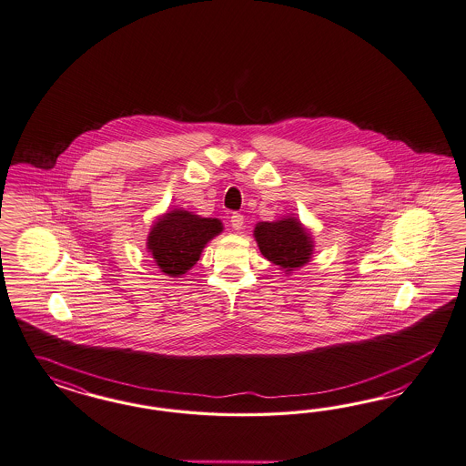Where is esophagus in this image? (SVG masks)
<instances>
[{
	"mask_svg": "<svg viewBox=\"0 0 466 466\" xmlns=\"http://www.w3.org/2000/svg\"><path fill=\"white\" fill-rule=\"evenodd\" d=\"M230 226L234 230H240L244 227V217L240 213H232L230 217Z\"/></svg>",
	"mask_w": 466,
	"mask_h": 466,
	"instance_id": "esophagus-1",
	"label": "esophagus"
}]
</instances>
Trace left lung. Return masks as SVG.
Segmentation results:
<instances>
[{
    "instance_id": "1",
    "label": "left lung",
    "mask_w": 466,
    "mask_h": 466,
    "mask_svg": "<svg viewBox=\"0 0 466 466\" xmlns=\"http://www.w3.org/2000/svg\"><path fill=\"white\" fill-rule=\"evenodd\" d=\"M253 236L261 254L285 275L309 265L312 259V232L296 215H287L273 222H258Z\"/></svg>"
}]
</instances>
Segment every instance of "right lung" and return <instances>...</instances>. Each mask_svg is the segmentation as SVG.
I'll use <instances>...</instances> for the list:
<instances>
[{
    "label": "right lung",
    "instance_id": "right-lung-1",
    "mask_svg": "<svg viewBox=\"0 0 466 466\" xmlns=\"http://www.w3.org/2000/svg\"><path fill=\"white\" fill-rule=\"evenodd\" d=\"M224 232L218 218H205L184 208H172L157 217L147 236V251L170 279L193 268L205 246Z\"/></svg>",
    "mask_w": 466,
    "mask_h": 466
}]
</instances>
